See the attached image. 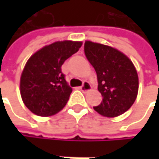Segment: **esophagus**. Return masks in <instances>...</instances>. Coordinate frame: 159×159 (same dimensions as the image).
Wrapping results in <instances>:
<instances>
[{
	"label": "esophagus",
	"mask_w": 159,
	"mask_h": 159,
	"mask_svg": "<svg viewBox=\"0 0 159 159\" xmlns=\"http://www.w3.org/2000/svg\"><path fill=\"white\" fill-rule=\"evenodd\" d=\"M80 89H81L83 92H87V91L91 90V84H90V83L87 82V81H84V83H83V84L81 85Z\"/></svg>",
	"instance_id": "34e87169"
}]
</instances>
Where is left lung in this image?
<instances>
[{
  "instance_id": "1",
  "label": "left lung",
  "mask_w": 159,
  "mask_h": 159,
  "mask_svg": "<svg viewBox=\"0 0 159 159\" xmlns=\"http://www.w3.org/2000/svg\"><path fill=\"white\" fill-rule=\"evenodd\" d=\"M84 54L94 67L98 89L103 99L94 110L105 117H117L134 103L138 93V75L132 61L110 46L85 41Z\"/></svg>"
}]
</instances>
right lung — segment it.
<instances>
[{
  "label": "right lung",
  "mask_w": 159,
  "mask_h": 159,
  "mask_svg": "<svg viewBox=\"0 0 159 159\" xmlns=\"http://www.w3.org/2000/svg\"><path fill=\"white\" fill-rule=\"evenodd\" d=\"M81 46L80 41H57L29 58L21 75L20 93L31 112L47 117L64 108L72 88L61 72V65Z\"/></svg>",
  "instance_id": "add662e5"
}]
</instances>
